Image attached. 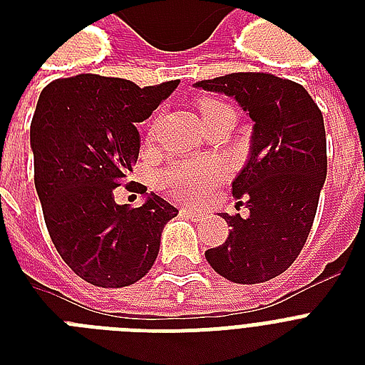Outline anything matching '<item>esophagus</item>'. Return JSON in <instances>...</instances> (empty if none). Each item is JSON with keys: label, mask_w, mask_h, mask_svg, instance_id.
Masks as SVG:
<instances>
[{"label": "esophagus", "mask_w": 365, "mask_h": 365, "mask_svg": "<svg viewBox=\"0 0 365 365\" xmlns=\"http://www.w3.org/2000/svg\"><path fill=\"white\" fill-rule=\"evenodd\" d=\"M182 216L191 217V220H195V222H199V220H202V212L191 210V208H182Z\"/></svg>", "instance_id": "obj_1"}]
</instances>
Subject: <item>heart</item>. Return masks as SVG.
Listing matches in <instances>:
<instances>
[{"instance_id":"b5f03b06","label":"heart","mask_w":365,"mask_h":365,"mask_svg":"<svg viewBox=\"0 0 365 365\" xmlns=\"http://www.w3.org/2000/svg\"><path fill=\"white\" fill-rule=\"evenodd\" d=\"M229 108L217 100H200L202 117L210 115L214 111ZM227 176L225 165L220 160H200L185 159L172 163L160 174V185L168 189L172 197L185 202H202L210 197L217 183H222Z\"/></svg>"}]
</instances>
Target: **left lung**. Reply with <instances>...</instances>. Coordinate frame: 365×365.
<instances>
[{"instance_id": "left-lung-1", "label": "left lung", "mask_w": 365, "mask_h": 365, "mask_svg": "<svg viewBox=\"0 0 365 365\" xmlns=\"http://www.w3.org/2000/svg\"><path fill=\"white\" fill-rule=\"evenodd\" d=\"M195 87L231 96L254 121L250 159L233 182L250 216L223 214L229 237L206 250V261L231 282H267L294 263L317 216L328 172L322 111L299 83L271 73L240 71Z\"/></svg>"}]
</instances>
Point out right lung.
Instances as JSON below:
<instances>
[{
	"mask_svg": "<svg viewBox=\"0 0 365 365\" xmlns=\"http://www.w3.org/2000/svg\"><path fill=\"white\" fill-rule=\"evenodd\" d=\"M178 85L140 88L128 79L81 73L48 83L39 94L30 145L43 217L60 257L93 286L123 288L145 277L166 222L178 216L155 193L140 208L113 197L138 160L136 125Z\"/></svg>",
	"mask_w": 365,
	"mask_h": 365,
	"instance_id": "add662e5",
	"label": "right lung"
}]
</instances>
